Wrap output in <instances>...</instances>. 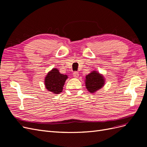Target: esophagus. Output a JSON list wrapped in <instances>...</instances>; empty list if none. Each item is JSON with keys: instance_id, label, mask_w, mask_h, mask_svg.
I'll list each match as a JSON object with an SVG mask.
<instances>
[{"instance_id": "1", "label": "esophagus", "mask_w": 147, "mask_h": 147, "mask_svg": "<svg viewBox=\"0 0 147 147\" xmlns=\"http://www.w3.org/2000/svg\"><path fill=\"white\" fill-rule=\"evenodd\" d=\"M73 75H74V77H75V78H78V76H79V74H78V72H74Z\"/></svg>"}]
</instances>
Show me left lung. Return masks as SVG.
I'll use <instances>...</instances> for the list:
<instances>
[{
	"label": "left lung",
	"instance_id": "obj_1",
	"mask_svg": "<svg viewBox=\"0 0 147 147\" xmlns=\"http://www.w3.org/2000/svg\"><path fill=\"white\" fill-rule=\"evenodd\" d=\"M85 83L87 90L90 92H94L104 86V77L96 71H93L86 76Z\"/></svg>",
	"mask_w": 147,
	"mask_h": 147
}]
</instances>
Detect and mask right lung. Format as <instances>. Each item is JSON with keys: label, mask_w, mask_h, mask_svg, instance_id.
I'll return each instance as SVG.
<instances>
[{"label": "right lung", "mask_w": 147, "mask_h": 147, "mask_svg": "<svg viewBox=\"0 0 147 147\" xmlns=\"http://www.w3.org/2000/svg\"><path fill=\"white\" fill-rule=\"evenodd\" d=\"M67 75L60 74L59 70L53 69L49 72L45 79L46 88L54 94H59L62 92Z\"/></svg>", "instance_id": "obj_1"}]
</instances>
